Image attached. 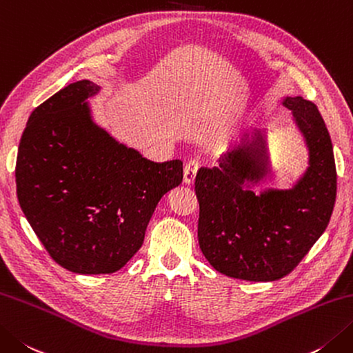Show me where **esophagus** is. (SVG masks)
<instances>
[{
    "instance_id": "obj_1",
    "label": "esophagus",
    "mask_w": 353,
    "mask_h": 353,
    "mask_svg": "<svg viewBox=\"0 0 353 353\" xmlns=\"http://www.w3.org/2000/svg\"><path fill=\"white\" fill-rule=\"evenodd\" d=\"M199 167H200V162H199V159H190L188 162L185 163V168H183V181H185V183H192L194 182V177H196V172H197V170H199Z\"/></svg>"
}]
</instances>
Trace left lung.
<instances>
[{
    "label": "left lung",
    "mask_w": 353,
    "mask_h": 353,
    "mask_svg": "<svg viewBox=\"0 0 353 353\" xmlns=\"http://www.w3.org/2000/svg\"><path fill=\"white\" fill-rule=\"evenodd\" d=\"M305 134L310 167L291 191L257 197L245 179L257 182L263 137L219 157V167L197 171L199 245L214 269L248 281H274L292 272L326 230L336 197L332 141L314 102L286 98Z\"/></svg>",
    "instance_id": "1"
}]
</instances>
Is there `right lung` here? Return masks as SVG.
Listing matches in <instances>:
<instances>
[{
    "label": "right lung",
    "mask_w": 353,
    "mask_h": 353,
    "mask_svg": "<svg viewBox=\"0 0 353 353\" xmlns=\"http://www.w3.org/2000/svg\"><path fill=\"white\" fill-rule=\"evenodd\" d=\"M78 81L33 110L17 157V194L48 255L76 274H113L141 250L159 200L182 183L179 159L153 162L113 141Z\"/></svg>",
    "instance_id": "obj_1"
}]
</instances>
